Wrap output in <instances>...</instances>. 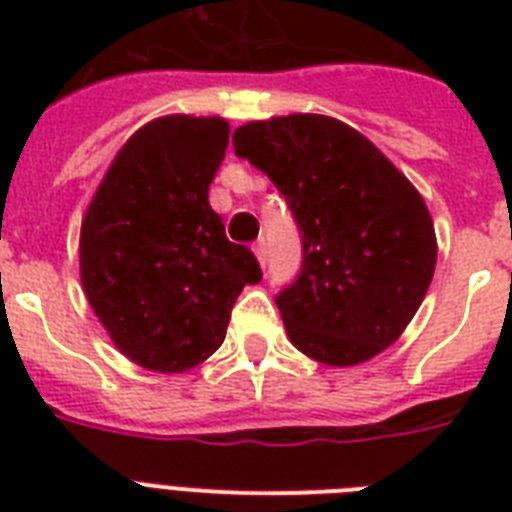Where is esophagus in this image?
Returning a JSON list of instances; mask_svg holds the SVG:
<instances>
[{"label":"esophagus","mask_w":512,"mask_h":512,"mask_svg":"<svg viewBox=\"0 0 512 512\" xmlns=\"http://www.w3.org/2000/svg\"><path fill=\"white\" fill-rule=\"evenodd\" d=\"M252 252H255L257 263L265 265V260H268V249H265V239H257L255 244H252Z\"/></svg>","instance_id":"34e87169"}]
</instances>
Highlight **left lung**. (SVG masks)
I'll return each mask as SVG.
<instances>
[{"mask_svg":"<svg viewBox=\"0 0 512 512\" xmlns=\"http://www.w3.org/2000/svg\"><path fill=\"white\" fill-rule=\"evenodd\" d=\"M233 148L287 196L303 233L300 276L276 297L292 345L327 366L364 364L393 345L436 271V228L420 191L332 116L247 122Z\"/></svg>","mask_w":512,"mask_h":512,"instance_id":"1","label":"left lung"}]
</instances>
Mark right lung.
<instances>
[{
    "label": "right lung",
    "instance_id": "obj_1",
    "mask_svg": "<svg viewBox=\"0 0 512 512\" xmlns=\"http://www.w3.org/2000/svg\"><path fill=\"white\" fill-rule=\"evenodd\" d=\"M231 127L220 116L170 114L143 124L100 180L79 233L87 303L114 345L148 372L177 374L225 340L255 255L225 239L209 183Z\"/></svg>",
    "mask_w": 512,
    "mask_h": 512
}]
</instances>
